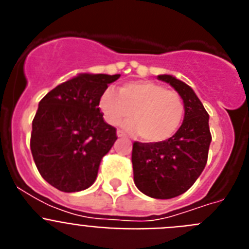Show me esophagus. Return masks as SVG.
I'll return each instance as SVG.
<instances>
[{
  "label": "esophagus",
  "instance_id": "esophagus-1",
  "mask_svg": "<svg viewBox=\"0 0 249 249\" xmlns=\"http://www.w3.org/2000/svg\"><path fill=\"white\" fill-rule=\"evenodd\" d=\"M117 136H118V137H126L124 132H122L121 129H118V131H117Z\"/></svg>",
  "mask_w": 249,
  "mask_h": 249
}]
</instances>
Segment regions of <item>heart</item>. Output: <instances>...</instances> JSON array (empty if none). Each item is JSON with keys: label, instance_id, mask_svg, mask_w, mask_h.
Wrapping results in <instances>:
<instances>
[{"label": "heart", "instance_id": "1", "mask_svg": "<svg viewBox=\"0 0 249 249\" xmlns=\"http://www.w3.org/2000/svg\"><path fill=\"white\" fill-rule=\"evenodd\" d=\"M100 107L105 120L117 126L133 113L135 121L126 123L141 138L158 143L175 136L184 117V102L177 92L151 81H132L121 86L118 93L106 89Z\"/></svg>", "mask_w": 249, "mask_h": 249}]
</instances>
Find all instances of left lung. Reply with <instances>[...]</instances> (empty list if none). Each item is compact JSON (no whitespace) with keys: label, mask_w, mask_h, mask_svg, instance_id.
<instances>
[{"label":"left lung","mask_w":249,"mask_h":249,"mask_svg":"<svg viewBox=\"0 0 249 249\" xmlns=\"http://www.w3.org/2000/svg\"><path fill=\"white\" fill-rule=\"evenodd\" d=\"M169 83L184 102V120L175 136L158 143L135 142L132 148L133 179L152 198L168 199L190 190L204 169L212 136L208 113L190 86L169 74Z\"/></svg>","instance_id":"obj_1"}]
</instances>
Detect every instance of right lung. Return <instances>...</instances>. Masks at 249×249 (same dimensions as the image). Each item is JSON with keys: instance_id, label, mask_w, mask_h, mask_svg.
Returning <instances> with one entry per match:
<instances>
[{"instance_id": "right-lung-1", "label": "right lung", "mask_w": 249, "mask_h": 249, "mask_svg": "<svg viewBox=\"0 0 249 249\" xmlns=\"http://www.w3.org/2000/svg\"><path fill=\"white\" fill-rule=\"evenodd\" d=\"M120 74L82 73L61 83L38 103L32 121L31 152L39 175L62 192L89 188L101 160L117 140L103 121L100 100Z\"/></svg>"}]
</instances>
